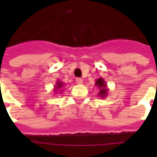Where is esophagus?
I'll list each match as a JSON object with an SVG mask.
<instances>
[{"mask_svg": "<svg viewBox=\"0 0 157 157\" xmlns=\"http://www.w3.org/2000/svg\"><path fill=\"white\" fill-rule=\"evenodd\" d=\"M75 82L77 84H82V82H83V80L82 78H76L75 79Z\"/></svg>", "mask_w": 157, "mask_h": 157, "instance_id": "34e87169", "label": "esophagus"}]
</instances>
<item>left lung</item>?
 <instances>
[{"mask_svg": "<svg viewBox=\"0 0 157 157\" xmlns=\"http://www.w3.org/2000/svg\"><path fill=\"white\" fill-rule=\"evenodd\" d=\"M95 85L99 88L98 97L101 98H105L108 95L109 90L107 88V84L106 82H104L103 78H98L95 82Z\"/></svg>", "mask_w": 157, "mask_h": 157, "instance_id": "8db88e82", "label": "left lung"}]
</instances>
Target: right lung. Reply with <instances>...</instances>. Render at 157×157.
<instances>
[{"label": "right lung", "instance_id": "add662e5", "mask_svg": "<svg viewBox=\"0 0 157 157\" xmlns=\"http://www.w3.org/2000/svg\"><path fill=\"white\" fill-rule=\"evenodd\" d=\"M63 86H64V84H63V82L58 81V82H56V86H55V92H57V91H58V89L61 88ZM60 92H62V91H60Z\"/></svg>", "mask_w": 157, "mask_h": 157}]
</instances>
